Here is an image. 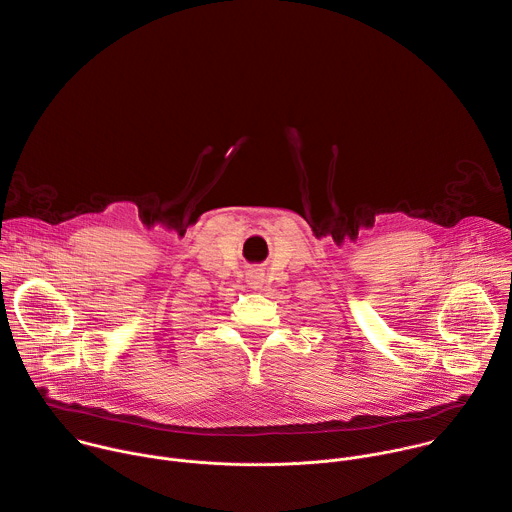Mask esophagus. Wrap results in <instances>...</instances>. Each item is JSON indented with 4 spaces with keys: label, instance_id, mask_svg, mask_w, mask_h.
I'll return each instance as SVG.
<instances>
[{
    "label": "esophagus",
    "instance_id": "34e87169",
    "mask_svg": "<svg viewBox=\"0 0 512 512\" xmlns=\"http://www.w3.org/2000/svg\"><path fill=\"white\" fill-rule=\"evenodd\" d=\"M253 283H261V277L259 275H255V281Z\"/></svg>",
    "mask_w": 512,
    "mask_h": 512
}]
</instances>
